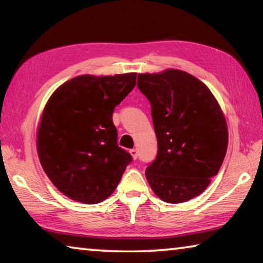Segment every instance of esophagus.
<instances>
[{"label": "esophagus", "instance_id": "esophagus-1", "mask_svg": "<svg viewBox=\"0 0 263 263\" xmlns=\"http://www.w3.org/2000/svg\"><path fill=\"white\" fill-rule=\"evenodd\" d=\"M130 154L132 156V158L133 159H137V158H138V151H137V148H132V149H130Z\"/></svg>", "mask_w": 263, "mask_h": 263}]
</instances>
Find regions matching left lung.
I'll use <instances>...</instances> for the list:
<instances>
[{
  "instance_id": "8db88e82",
  "label": "left lung",
  "mask_w": 263,
  "mask_h": 263,
  "mask_svg": "<svg viewBox=\"0 0 263 263\" xmlns=\"http://www.w3.org/2000/svg\"><path fill=\"white\" fill-rule=\"evenodd\" d=\"M138 89L151 103L158 141L145 176L162 201L198 197L218 174L228 146L227 123L211 90L182 70L139 73Z\"/></svg>"
}]
</instances>
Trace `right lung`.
<instances>
[{
	"mask_svg": "<svg viewBox=\"0 0 263 263\" xmlns=\"http://www.w3.org/2000/svg\"><path fill=\"white\" fill-rule=\"evenodd\" d=\"M136 72L82 74L51 95L37 130L42 167L58 191L87 205L114 193L131 154L117 144L115 107L136 85Z\"/></svg>",
	"mask_w": 263,
	"mask_h": 263,
	"instance_id": "obj_1",
	"label": "right lung"
}]
</instances>
